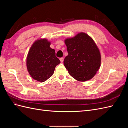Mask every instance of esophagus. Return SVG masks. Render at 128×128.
Returning <instances> with one entry per match:
<instances>
[{"label": "esophagus", "instance_id": "34e87169", "mask_svg": "<svg viewBox=\"0 0 128 128\" xmlns=\"http://www.w3.org/2000/svg\"><path fill=\"white\" fill-rule=\"evenodd\" d=\"M60 60L61 61V62H62L64 61V58H60Z\"/></svg>", "mask_w": 128, "mask_h": 128}]
</instances>
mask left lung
<instances>
[{
    "instance_id": "8db88e82",
    "label": "left lung",
    "mask_w": 128,
    "mask_h": 128,
    "mask_svg": "<svg viewBox=\"0 0 128 128\" xmlns=\"http://www.w3.org/2000/svg\"><path fill=\"white\" fill-rule=\"evenodd\" d=\"M68 54L64 66L71 76L80 82L94 77L101 66V54L94 40L85 32H80L64 40Z\"/></svg>"
}]
</instances>
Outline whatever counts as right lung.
<instances>
[{"mask_svg": "<svg viewBox=\"0 0 128 128\" xmlns=\"http://www.w3.org/2000/svg\"><path fill=\"white\" fill-rule=\"evenodd\" d=\"M51 42L46 38L36 40L31 46L26 57V68L34 80L43 82L51 77L56 66L60 63Z\"/></svg>", "mask_w": 128, "mask_h": 128, "instance_id": "right-lung-1", "label": "right lung"}]
</instances>
